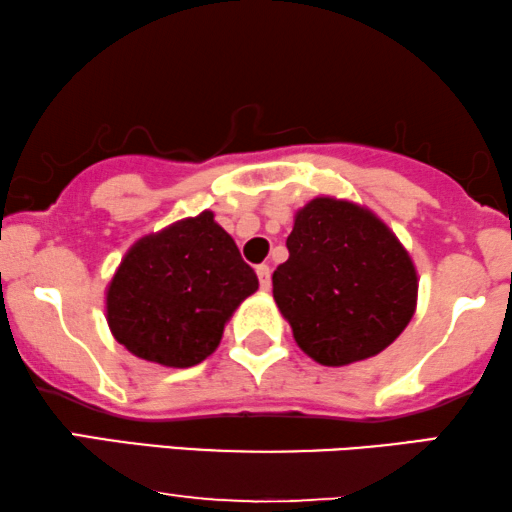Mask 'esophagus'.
I'll return each mask as SVG.
<instances>
[{"label":"esophagus","instance_id":"obj_1","mask_svg":"<svg viewBox=\"0 0 512 512\" xmlns=\"http://www.w3.org/2000/svg\"><path fill=\"white\" fill-rule=\"evenodd\" d=\"M256 275H258V282H261V289L268 291L270 289V268H268V265H258Z\"/></svg>","mask_w":512,"mask_h":512}]
</instances>
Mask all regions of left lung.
Masks as SVG:
<instances>
[{
  "label": "left lung",
  "instance_id": "obj_1",
  "mask_svg": "<svg viewBox=\"0 0 512 512\" xmlns=\"http://www.w3.org/2000/svg\"><path fill=\"white\" fill-rule=\"evenodd\" d=\"M289 261L272 296L293 340L321 366H349L387 349L417 310L408 249L368 207L319 195L293 216Z\"/></svg>",
  "mask_w": 512,
  "mask_h": 512
}]
</instances>
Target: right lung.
Segmentation results:
<instances>
[{"label":"right lung","instance_id":"right-lung-1","mask_svg":"<svg viewBox=\"0 0 512 512\" xmlns=\"http://www.w3.org/2000/svg\"><path fill=\"white\" fill-rule=\"evenodd\" d=\"M256 289V272L205 209L139 237L111 277L104 310L130 354L191 368L216 352L233 312Z\"/></svg>","mask_w":512,"mask_h":512}]
</instances>
